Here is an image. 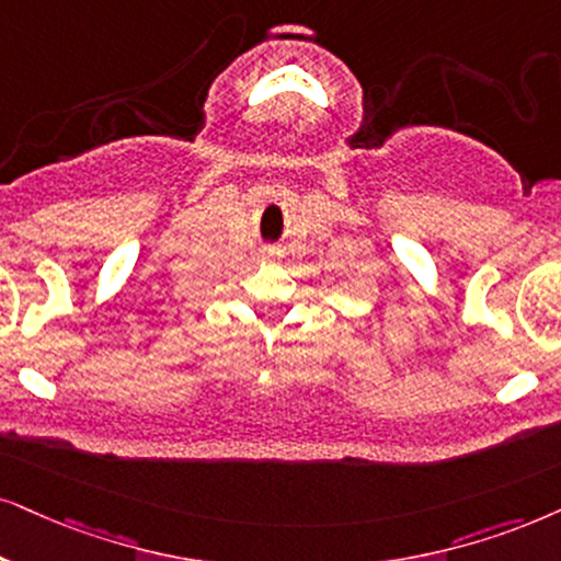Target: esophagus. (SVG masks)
I'll return each mask as SVG.
<instances>
[{"label": "esophagus", "instance_id": "1", "mask_svg": "<svg viewBox=\"0 0 561 561\" xmlns=\"http://www.w3.org/2000/svg\"><path fill=\"white\" fill-rule=\"evenodd\" d=\"M276 256H279V251H276V248H272V245L261 248V251H259V259H261V261H272V259H276Z\"/></svg>", "mask_w": 561, "mask_h": 561}]
</instances>
